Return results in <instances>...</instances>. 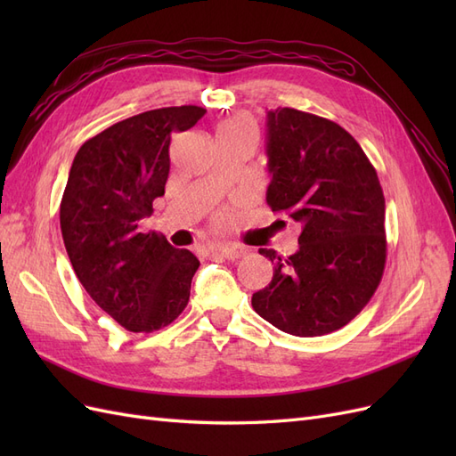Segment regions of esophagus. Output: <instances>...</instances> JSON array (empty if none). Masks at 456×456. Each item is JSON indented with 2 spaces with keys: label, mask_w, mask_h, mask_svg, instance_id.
<instances>
[{
  "label": "esophagus",
  "mask_w": 456,
  "mask_h": 456,
  "mask_svg": "<svg viewBox=\"0 0 456 456\" xmlns=\"http://www.w3.org/2000/svg\"><path fill=\"white\" fill-rule=\"evenodd\" d=\"M209 251H211V255L224 256L228 260H236L243 255V249H240V247H232V245H209Z\"/></svg>",
  "instance_id": "1"
}]
</instances>
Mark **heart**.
Wrapping results in <instances>:
<instances>
[{"label":"heart","instance_id":"heart-1","mask_svg":"<svg viewBox=\"0 0 456 456\" xmlns=\"http://www.w3.org/2000/svg\"><path fill=\"white\" fill-rule=\"evenodd\" d=\"M216 131H230V133H253L251 123L245 118H230L218 126Z\"/></svg>","mask_w":456,"mask_h":456}]
</instances>
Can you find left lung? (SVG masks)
<instances>
[{
	"instance_id": "left-lung-1",
	"label": "left lung",
	"mask_w": 456,
	"mask_h": 456,
	"mask_svg": "<svg viewBox=\"0 0 456 456\" xmlns=\"http://www.w3.org/2000/svg\"><path fill=\"white\" fill-rule=\"evenodd\" d=\"M266 201L300 224L298 251L272 260L255 312L283 333L322 337L350 323L375 295L386 265L384 194L375 167L338 123L275 108L266 121Z\"/></svg>"
}]
</instances>
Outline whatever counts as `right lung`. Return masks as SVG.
<instances>
[{
  "instance_id": "1",
  "label": "right lung",
  "mask_w": 456,
  "mask_h": 456,
  "mask_svg": "<svg viewBox=\"0 0 456 456\" xmlns=\"http://www.w3.org/2000/svg\"><path fill=\"white\" fill-rule=\"evenodd\" d=\"M201 106H171L114 123L77 150L61 201L68 258L89 297L133 333L175 322L188 305L200 260L139 220L165 194L171 133L188 131Z\"/></svg>"
}]
</instances>
